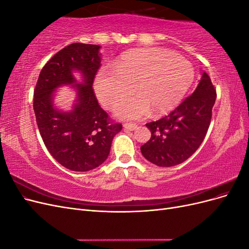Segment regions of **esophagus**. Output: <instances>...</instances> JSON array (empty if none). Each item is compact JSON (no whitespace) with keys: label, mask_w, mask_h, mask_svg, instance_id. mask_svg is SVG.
I'll use <instances>...</instances> for the list:
<instances>
[{"label":"esophagus","mask_w":249,"mask_h":249,"mask_svg":"<svg viewBox=\"0 0 249 249\" xmlns=\"http://www.w3.org/2000/svg\"><path fill=\"white\" fill-rule=\"evenodd\" d=\"M124 127L125 130L134 131V130H136L137 124H131V123H125V124H124Z\"/></svg>","instance_id":"esophagus-1"}]
</instances>
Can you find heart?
Returning a JSON list of instances; mask_svg holds the SVG:
<instances>
[{"label": "heart", "instance_id": "b5f03b06", "mask_svg": "<svg viewBox=\"0 0 249 249\" xmlns=\"http://www.w3.org/2000/svg\"><path fill=\"white\" fill-rule=\"evenodd\" d=\"M194 79L193 67L168 51L145 49L130 52L102 71L95 80V92L108 109L115 108L133 93L138 96L124 102L116 110L119 117L138 119L163 115L182 102Z\"/></svg>", "mask_w": 249, "mask_h": 249}]
</instances>
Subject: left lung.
<instances>
[{
    "label": "left lung",
    "instance_id": "8db88e82",
    "mask_svg": "<svg viewBox=\"0 0 249 249\" xmlns=\"http://www.w3.org/2000/svg\"><path fill=\"white\" fill-rule=\"evenodd\" d=\"M216 89L206 72L195 91L168 115L145 125L152 137L140 149L146 160L171 167L191 157L205 139L212 118Z\"/></svg>",
    "mask_w": 249,
    "mask_h": 249
}]
</instances>
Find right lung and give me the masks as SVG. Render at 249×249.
Here are the masks:
<instances>
[{"mask_svg": "<svg viewBox=\"0 0 249 249\" xmlns=\"http://www.w3.org/2000/svg\"><path fill=\"white\" fill-rule=\"evenodd\" d=\"M99 50L100 46L80 42L65 47L42 67L34 89L33 108L44 145L58 163L73 171L99 167L123 129L101 108L92 87L101 67ZM73 69L85 74V84L76 86L79 100L74 110L59 112L52 107L51 94L57 87L75 82Z\"/></svg>", "mask_w": 249, "mask_h": 249, "instance_id": "add662e5", "label": "right lung"}]
</instances>
